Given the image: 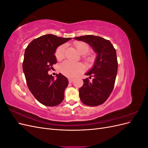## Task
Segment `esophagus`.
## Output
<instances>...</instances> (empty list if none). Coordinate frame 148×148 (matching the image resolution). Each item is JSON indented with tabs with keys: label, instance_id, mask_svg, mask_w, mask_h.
Segmentation results:
<instances>
[{
	"label": "esophagus",
	"instance_id": "obj_1",
	"mask_svg": "<svg viewBox=\"0 0 148 148\" xmlns=\"http://www.w3.org/2000/svg\"><path fill=\"white\" fill-rule=\"evenodd\" d=\"M69 83H72L73 82V79L69 78Z\"/></svg>",
	"mask_w": 148,
	"mask_h": 148
}]
</instances>
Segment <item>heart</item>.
I'll return each mask as SVG.
<instances>
[{"label": "heart", "mask_w": 148, "mask_h": 148, "mask_svg": "<svg viewBox=\"0 0 148 148\" xmlns=\"http://www.w3.org/2000/svg\"><path fill=\"white\" fill-rule=\"evenodd\" d=\"M75 47L77 49V52L83 56V59L86 62H91L92 60V57L91 56H87V53L89 50V47L86 43L83 42H75L74 43ZM66 49V44L58 47L55 52V56L58 60H62L65 57V51ZM59 70L62 73L69 77H74L78 73L84 71V66L81 63H72L70 61L66 60L62 63L59 66Z\"/></svg>", "instance_id": "obj_1"}]
</instances>
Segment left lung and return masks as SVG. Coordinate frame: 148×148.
<instances>
[{
	"mask_svg": "<svg viewBox=\"0 0 148 148\" xmlns=\"http://www.w3.org/2000/svg\"><path fill=\"white\" fill-rule=\"evenodd\" d=\"M74 39L86 42L97 53L92 69L85 73L92 79H84L83 86L79 89L80 99L86 106L101 105L114 89L118 70L116 50L109 40L96 36H82Z\"/></svg>",
	"mask_w": 148,
	"mask_h": 148,
	"instance_id": "left-lung-1",
	"label": "left lung"
}]
</instances>
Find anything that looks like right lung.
Instances as JSON below:
<instances>
[{
	"instance_id": "obj_1",
	"label": "right lung",
	"mask_w": 148,
	"mask_h": 148,
	"mask_svg": "<svg viewBox=\"0 0 148 148\" xmlns=\"http://www.w3.org/2000/svg\"><path fill=\"white\" fill-rule=\"evenodd\" d=\"M71 39L43 35L33 40L25 49L23 70L26 83L34 97L44 106H56L64 100L68 79L61 73L55 78L48 71L57 63L56 49Z\"/></svg>"
}]
</instances>
